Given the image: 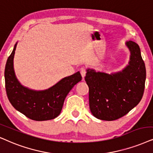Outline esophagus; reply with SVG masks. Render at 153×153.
<instances>
[{"mask_svg": "<svg viewBox=\"0 0 153 153\" xmlns=\"http://www.w3.org/2000/svg\"><path fill=\"white\" fill-rule=\"evenodd\" d=\"M80 74L82 75V78L84 79L85 76L86 75V71L85 69V68H80Z\"/></svg>", "mask_w": 153, "mask_h": 153, "instance_id": "esophagus-1", "label": "esophagus"}]
</instances>
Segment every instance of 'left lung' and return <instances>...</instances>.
I'll use <instances>...</instances> for the list:
<instances>
[{
  "mask_svg": "<svg viewBox=\"0 0 153 153\" xmlns=\"http://www.w3.org/2000/svg\"><path fill=\"white\" fill-rule=\"evenodd\" d=\"M130 51L128 64L123 70L109 73L87 69L89 104L92 115L114 121L128 114L140 102L146 78V65L136 42H126Z\"/></svg>",
  "mask_w": 153,
  "mask_h": 153,
  "instance_id": "1",
  "label": "left lung"
}]
</instances>
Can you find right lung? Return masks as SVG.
<instances>
[{
	"mask_svg": "<svg viewBox=\"0 0 153 153\" xmlns=\"http://www.w3.org/2000/svg\"><path fill=\"white\" fill-rule=\"evenodd\" d=\"M15 44L5 68V89L7 98L15 109L34 121L55 119L61 113L67 94L75 85L82 80L80 72L59 80L51 88L34 90L23 86L17 80L14 70Z\"/></svg>",
	"mask_w": 153,
	"mask_h": 153,
	"instance_id": "1",
	"label": "right lung"
}]
</instances>
